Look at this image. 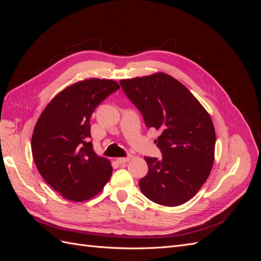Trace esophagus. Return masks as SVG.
Listing matches in <instances>:
<instances>
[{
    "mask_svg": "<svg viewBox=\"0 0 261 261\" xmlns=\"http://www.w3.org/2000/svg\"><path fill=\"white\" fill-rule=\"evenodd\" d=\"M130 158H132L130 155H127V156H125V158H117L116 162L118 164H125V163H127L130 160Z\"/></svg>",
    "mask_w": 261,
    "mask_h": 261,
    "instance_id": "1",
    "label": "esophagus"
}]
</instances>
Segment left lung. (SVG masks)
<instances>
[{
	"instance_id": "1",
	"label": "left lung",
	"mask_w": 261,
	"mask_h": 261,
	"mask_svg": "<svg viewBox=\"0 0 261 261\" xmlns=\"http://www.w3.org/2000/svg\"><path fill=\"white\" fill-rule=\"evenodd\" d=\"M148 128L161 132L162 159L145 156L147 175L139 188L148 199L175 207L188 201L207 180L213 164L216 133L211 117L192 92L167 74L120 82Z\"/></svg>"
}]
</instances>
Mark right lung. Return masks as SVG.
<instances>
[{
    "label": "right lung",
    "mask_w": 261,
    "mask_h": 261,
    "mask_svg": "<svg viewBox=\"0 0 261 261\" xmlns=\"http://www.w3.org/2000/svg\"><path fill=\"white\" fill-rule=\"evenodd\" d=\"M114 81L87 80L60 92L39 117L31 138L36 167L54 191L72 201H85L103 189L111 163L93 151L90 116L110 94Z\"/></svg>",
    "instance_id": "add662e5"
}]
</instances>
